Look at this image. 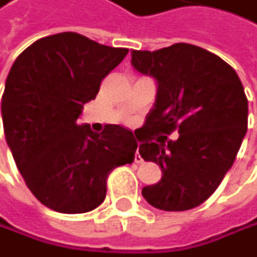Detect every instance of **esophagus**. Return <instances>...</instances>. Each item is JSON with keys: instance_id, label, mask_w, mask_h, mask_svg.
<instances>
[{"instance_id": "34e87169", "label": "esophagus", "mask_w": 257, "mask_h": 257, "mask_svg": "<svg viewBox=\"0 0 257 257\" xmlns=\"http://www.w3.org/2000/svg\"><path fill=\"white\" fill-rule=\"evenodd\" d=\"M141 160H143V159H141V156H140V153H138V148H137V153H135V162H137V164H140Z\"/></svg>"}]
</instances>
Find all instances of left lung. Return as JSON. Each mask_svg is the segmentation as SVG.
Here are the masks:
<instances>
[{"label": "left lung", "mask_w": 257, "mask_h": 257, "mask_svg": "<svg viewBox=\"0 0 257 257\" xmlns=\"http://www.w3.org/2000/svg\"><path fill=\"white\" fill-rule=\"evenodd\" d=\"M132 65L157 82L154 106L135 135L141 157L162 168V178L141 194L164 211L199 207L230 170L245 138L243 85L222 58L184 43L154 52L132 50ZM173 130L180 135L167 140Z\"/></svg>", "instance_id": "obj_1"}]
</instances>
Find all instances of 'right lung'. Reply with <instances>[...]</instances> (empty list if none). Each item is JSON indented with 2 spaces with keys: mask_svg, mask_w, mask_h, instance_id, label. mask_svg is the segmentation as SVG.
<instances>
[{
  "mask_svg": "<svg viewBox=\"0 0 257 257\" xmlns=\"http://www.w3.org/2000/svg\"><path fill=\"white\" fill-rule=\"evenodd\" d=\"M128 49L101 46L77 33L38 39L14 62L1 116L8 146L28 189L58 213H87L103 203L112 168L132 164L134 132L77 123L84 104Z\"/></svg>",
  "mask_w": 257,
  "mask_h": 257,
  "instance_id": "1",
  "label": "right lung"
}]
</instances>
